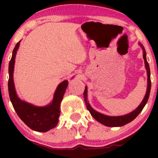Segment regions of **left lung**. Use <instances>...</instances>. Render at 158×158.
<instances>
[{
  "label": "left lung",
  "mask_w": 158,
  "mask_h": 158,
  "mask_svg": "<svg viewBox=\"0 0 158 158\" xmlns=\"http://www.w3.org/2000/svg\"><path fill=\"white\" fill-rule=\"evenodd\" d=\"M139 45L142 47V50H143V59L144 60V64H145V68L147 70V75H148V86H147V91L144 96L143 100L140 103L139 106L137 109L134 110L130 113L125 114V115L122 116H107L105 114H103L101 113H99L96 110H94L90 105L89 102L88 101V88L85 86V90L83 93L84 100L85 102V106L89 112L91 114V116L96 119L97 122H98L101 124L106 127H122L124 125L128 124V123L131 122L133 121L137 116L140 114V112L142 111L144 106L146 105L147 102H148L149 96H150V89H151V81H150V66L148 61H147L146 57V52L144 49L143 45L141 43H139Z\"/></svg>",
  "instance_id": "obj_1"
}]
</instances>
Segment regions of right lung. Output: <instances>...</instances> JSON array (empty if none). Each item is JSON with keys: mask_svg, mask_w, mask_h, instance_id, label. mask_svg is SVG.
Instances as JSON below:
<instances>
[{"mask_svg": "<svg viewBox=\"0 0 158 158\" xmlns=\"http://www.w3.org/2000/svg\"><path fill=\"white\" fill-rule=\"evenodd\" d=\"M20 42L21 41H19L17 43L13 50L12 57L8 66L9 79L8 87L10 101L19 118L30 129L36 131L46 132L51 129L55 128L58 124L60 114V103L68 85V81L65 80L58 85L54 94L52 101L44 106H36L19 98L15 89L14 70L15 58Z\"/></svg>", "mask_w": 158, "mask_h": 158, "instance_id": "obj_1", "label": "right lung"}]
</instances>
